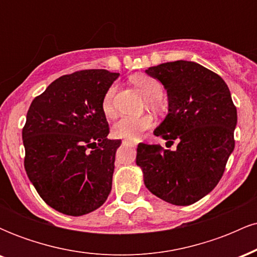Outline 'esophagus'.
<instances>
[{"instance_id": "1", "label": "esophagus", "mask_w": 257, "mask_h": 257, "mask_svg": "<svg viewBox=\"0 0 257 257\" xmlns=\"http://www.w3.org/2000/svg\"><path fill=\"white\" fill-rule=\"evenodd\" d=\"M123 144H126V145H131V146H133V145H135L134 143H133L132 140H124L123 141Z\"/></svg>"}]
</instances>
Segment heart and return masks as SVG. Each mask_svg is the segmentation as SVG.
<instances>
[{
  "instance_id": "obj_1",
  "label": "heart",
  "mask_w": 257,
  "mask_h": 257,
  "mask_svg": "<svg viewBox=\"0 0 257 257\" xmlns=\"http://www.w3.org/2000/svg\"><path fill=\"white\" fill-rule=\"evenodd\" d=\"M132 83L140 89L146 98L149 106L152 108L161 107V99L164 94L163 85L155 77L147 75H134L131 77ZM116 93V85H110L105 91L101 100V110L106 117H113L116 111L113 106V96ZM152 126V118L147 114L140 117H122L114 123L112 134L116 138L137 139Z\"/></svg>"
}]
</instances>
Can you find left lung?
<instances>
[{"instance_id": "left-lung-1", "label": "left lung", "mask_w": 257, "mask_h": 257, "mask_svg": "<svg viewBox=\"0 0 257 257\" xmlns=\"http://www.w3.org/2000/svg\"><path fill=\"white\" fill-rule=\"evenodd\" d=\"M167 89L169 113L155 131L167 140L138 145L137 164L150 192L175 205H191L214 190L234 149L237 108L217 73L193 61L146 70Z\"/></svg>"}]
</instances>
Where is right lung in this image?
<instances>
[{"instance_id":"obj_1","label":"right lung","mask_w":257,"mask_h":257,"mask_svg":"<svg viewBox=\"0 0 257 257\" xmlns=\"http://www.w3.org/2000/svg\"><path fill=\"white\" fill-rule=\"evenodd\" d=\"M118 76L101 69L64 75L29 107L23 128L25 172L41 198L59 213H91L111 192L120 140L107 139L101 100Z\"/></svg>"}]
</instances>
